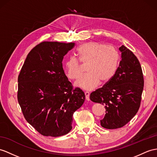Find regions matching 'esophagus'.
Returning <instances> with one entry per match:
<instances>
[{
  "mask_svg": "<svg viewBox=\"0 0 157 157\" xmlns=\"http://www.w3.org/2000/svg\"><path fill=\"white\" fill-rule=\"evenodd\" d=\"M85 98H86V101H90V98H89V95H90V93H89V92H85Z\"/></svg>",
  "mask_w": 157,
  "mask_h": 157,
  "instance_id": "34e87169",
  "label": "esophagus"
}]
</instances>
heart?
Segmentation results:
<instances>
[{"label": "heart", "mask_w": 157, "mask_h": 157, "mask_svg": "<svg viewBox=\"0 0 157 157\" xmlns=\"http://www.w3.org/2000/svg\"><path fill=\"white\" fill-rule=\"evenodd\" d=\"M76 54L82 63H87V73L81 76L75 83L76 86L84 90H93L99 82H108L117 69L119 54L112 45L89 42L80 45ZM79 60L71 56L64 62V69L68 78L76 79L81 75Z\"/></svg>", "instance_id": "heart-1"}]
</instances>
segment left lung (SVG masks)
Instances as JSON below:
<instances>
[{
    "mask_svg": "<svg viewBox=\"0 0 157 157\" xmlns=\"http://www.w3.org/2000/svg\"><path fill=\"white\" fill-rule=\"evenodd\" d=\"M120 61L115 74L102 88L91 93L90 99L105 105L102 127H123L135 116L140 107L144 78L138 59L124 45L119 48Z\"/></svg>",
    "mask_w": 157,
    "mask_h": 157,
    "instance_id": "obj_1",
    "label": "left lung"
}]
</instances>
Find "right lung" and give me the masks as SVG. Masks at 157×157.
I'll return each instance as SVG.
<instances>
[{"label":"right lung","instance_id":"add662e5","mask_svg":"<svg viewBox=\"0 0 157 157\" xmlns=\"http://www.w3.org/2000/svg\"><path fill=\"white\" fill-rule=\"evenodd\" d=\"M75 43L43 42L26 56L18 78L17 98L25 119L42 135L60 136L72 129V115L85 101L72 90L63 68Z\"/></svg>","mask_w":157,"mask_h":157}]
</instances>
